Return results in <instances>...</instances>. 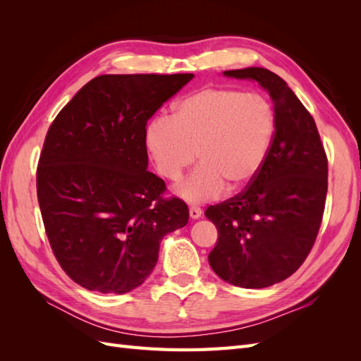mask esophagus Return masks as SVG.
Segmentation results:
<instances>
[{"instance_id": "esophagus-1", "label": "esophagus", "mask_w": 361, "mask_h": 361, "mask_svg": "<svg viewBox=\"0 0 361 361\" xmlns=\"http://www.w3.org/2000/svg\"><path fill=\"white\" fill-rule=\"evenodd\" d=\"M190 216L192 218V220H197V218L202 216V209L199 206H191L190 207Z\"/></svg>"}]
</instances>
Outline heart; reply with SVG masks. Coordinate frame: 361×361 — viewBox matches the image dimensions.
I'll list each match as a JSON object with an SVG mask.
<instances>
[{
	"label": "heart",
	"instance_id": "1",
	"mask_svg": "<svg viewBox=\"0 0 361 361\" xmlns=\"http://www.w3.org/2000/svg\"><path fill=\"white\" fill-rule=\"evenodd\" d=\"M276 134L274 108L262 94L206 87L173 106L171 118H152L145 143L157 171L178 180L195 157L200 166L176 185L190 203L243 190L264 167Z\"/></svg>",
	"mask_w": 361,
	"mask_h": 361
}]
</instances>
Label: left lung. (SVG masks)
Here are the masks:
<instances>
[{
  "label": "left lung",
  "instance_id": "obj_1",
  "mask_svg": "<svg viewBox=\"0 0 361 361\" xmlns=\"http://www.w3.org/2000/svg\"><path fill=\"white\" fill-rule=\"evenodd\" d=\"M224 75L255 80L269 93L276 134L257 176L204 211L218 231L207 259L231 285L268 288L292 276L310 253L325 209L329 161L312 114L279 75L264 68Z\"/></svg>",
  "mask_w": 361,
  "mask_h": 361
}]
</instances>
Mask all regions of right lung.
<instances>
[{
    "label": "right lung",
    "instance_id": "1",
    "mask_svg": "<svg viewBox=\"0 0 361 361\" xmlns=\"http://www.w3.org/2000/svg\"><path fill=\"white\" fill-rule=\"evenodd\" d=\"M192 76H96L51 123L37 200L52 253L80 286L138 288L157 265L162 238L188 223L187 203L164 197L166 182L147 171L145 130Z\"/></svg>",
    "mask_w": 361,
    "mask_h": 361
}]
</instances>
